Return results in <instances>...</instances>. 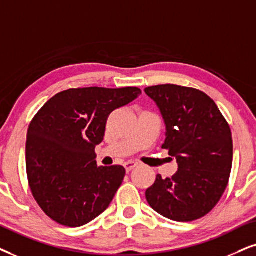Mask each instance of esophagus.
Here are the masks:
<instances>
[{
	"instance_id": "34e87169",
	"label": "esophagus",
	"mask_w": 256,
	"mask_h": 256,
	"mask_svg": "<svg viewBox=\"0 0 256 256\" xmlns=\"http://www.w3.org/2000/svg\"><path fill=\"white\" fill-rule=\"evenodd\" d=\"M138 166H139V164L137 163V162H126V163L124 164L125 169H126V171H128V172H130L132 169H134V168H137Z\"/></svg>"
}]
</instances>
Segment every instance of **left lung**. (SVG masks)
Instances as JSON below:
<instances>
[{
    "instance_id": "8db88e82",
    "label": "left lung",
    "mask_w": 256,
    "mask_h": 256,
    "mask_svg": "<svg viewBox=\"0 0 256 256\" xmlns=\"http://www.w3.org/2000/svg\"><path fill=\"white\" fill-rule=\"evenodd\" d=\"M144 90L166 124L162 148L178 164L171 178L157 174L145 192L148 203L172 221L203 218L227 188L232 164L230 128L214 100L198 90L166 84Z\"/></svg>"
}]
</instances>
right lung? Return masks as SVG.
<instances>
[{"label":"right lung","mask_w":256,"mask_h":256,"mask_svg":"<svg viewBox=\"0 0 256 256\" xmlns=\"http://www.w3.org/2000/svg\"><path fill=\"white\" fill-rule=\"evenodd\" d=\"M140 93L137 87L67 90L35 116L28 128L26 166L34 198L52 220L82 227L108 208L125 169L96 166V146L104 140L111 112Z\"/></svg>","instance_id":"add662e5"}]
</instances>
